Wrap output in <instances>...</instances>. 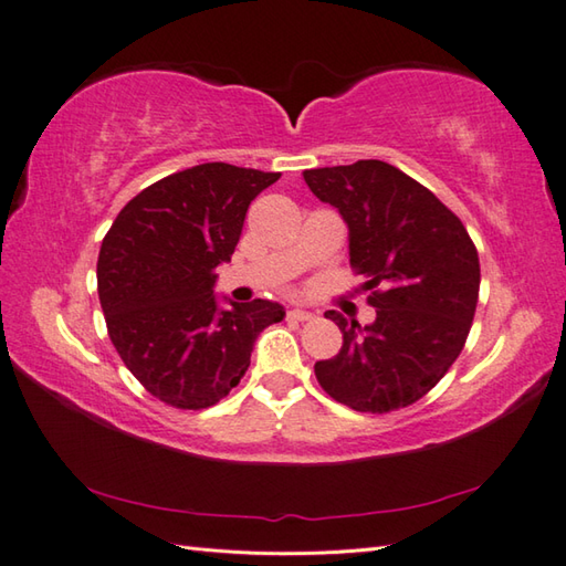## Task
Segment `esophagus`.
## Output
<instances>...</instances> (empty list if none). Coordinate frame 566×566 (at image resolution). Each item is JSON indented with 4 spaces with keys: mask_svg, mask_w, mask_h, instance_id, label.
<instances>
[{
    "mask_svg": "<svg viewBox=\"0 0 566 566\" xmlns=\"http://www.w3.org/2000/svg\"><path fill=\"white\" fill-rule=\"evenodd\" d=\"M287 317L301 319V323H305V319H313V317H315V313H311V311H303V307H293V311H287Z\"/></svg>",
    "mask_w": 566,
    "mask_h": 566,
    "instance_id": "esophagus-1",
    "label": "esophagus"
}]
</instances>
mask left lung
<instances>
[{
  "label": "left lung",
  "mask_w": 566,
  "mask_h": 566,
  "mask_svg": "<svg viewBox=\"0 0 566 566\" xmlns=\"http://www.w3.org/2000/svg\"><path fill=\"white\" fill-rule=\"evenodd\" d=\"M313 195L349 229V263L377 317L343 329L333 359L315 361L329 397L367 413L403 409L429 394L471 333L481 263L463 221L433 191L381 159L305 169Z\"/></svg>",
  "instance_id": "left-lung-1"
}]
</instances>
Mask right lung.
<instances>
[{"label":"right lung","mask_w":566,"mask_h":566,"mask_svg":"<svg viewBox=\"0 0 566 566\" xmlns=\"http://www.w3.org/2000/svg\"><path fill=\"white\" fill-rule=\"evenodd\" d=\"M281 172L207 163L127 201L98 255V297L111 343L135 379L175 409L214 407L251 365L253 343L285 317L271 301L214 295L251 201Z\"/></svg>","instance_id":"1"}]
</instances>
